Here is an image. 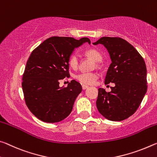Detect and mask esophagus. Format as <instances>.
<instances>
[{
	"label": "esophagus",
	"instance_id": "34e87169",
	"mask_svg": "<svg viewBox=\"0 0 157 157\" xmlns=\"http://www.w3.org/2000/svg\"><path fill=\"white\" fill-rule=\"evenodd\" d=\"M82 89H84H84H87V88L89 87V86H88L87 85H84V84H83V85L82 86Z\"/></svg>",
	"mask_w": 157,
	"mask_h": 157
}]
</instances>
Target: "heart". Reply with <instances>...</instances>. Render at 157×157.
Instances as JSON below:
<instances>
[{
	"label": "heart",
	"instance_id": "obj_1",
	"mask_svg": "<svg viewBox=\"0 0 157 157\" xmlns=\"http://www.w3.org/2000/svg\"><path fill=\"white\" fill-rule=\"evenodd\" d=\"M86 55L91 59L95 62H99L101 61V54L95 49H90L86 50L85 52ZM69 65L71 68H76L78 66V56L77 54H73L69 59ZM98 78V74L95 73H84L78 74L75 78L79 82L84 84H94L96 83L97 79Z\"/></svg>",
	"mask_w": 157,
	"mask_h": 157
}]
</instances>
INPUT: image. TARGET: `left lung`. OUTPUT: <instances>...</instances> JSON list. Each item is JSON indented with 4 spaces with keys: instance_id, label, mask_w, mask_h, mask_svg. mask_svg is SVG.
<instances>
[{
    "instance_id": "8db88e82",
    "label": "left lung",
    "mask_w": 157,
    "mask_h": 157,
    "mask_svg": "<svg viewBox=\"0 0 157 157\" xmlns=\"http://www.w3.org/2000/svg\"><path fill=\"white\" fill-rule=\"evenodd\" d=\"M103 44L108 50L112 63L105 84L114 83L111 91L98 89L97 109L110 121H122L138 108L147 92V68L138 52L125 40L103 37L93 44Z\"/></svg>"
}]
</instances>
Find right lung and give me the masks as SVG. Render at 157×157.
<instances>
[{
	"label": "right lung",
	"mask_w": 157,
	"mask_h": 157,
	"mask_svg": "<svg viewBox=\"0 0 157 157\" xmlns=\"http://www.w3.org/2000/svg\"><path fill=\"white\" fill-rule=\"evenodd\" d=\"M85 43L90 44V40L55 36L32 52L22 78V89L27 107L40 120L59 122L71 114L82 88L74 79L67 87L59 86V81L70 75V57Z\"/></svg>",
	"instance_id": "obj_1"
}]
</instances>
